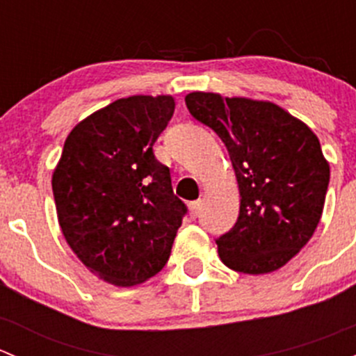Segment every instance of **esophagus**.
<instances>
[{
	"instance_id": "1",
	"label": "esophagus",
	"mask_w": 356,
	"mask_h": 356,
	"mask_svg": "<svg viewBox=\"0 0 356 356\" xmlns=\"http://www.w3.org/2000/svg\"><path fill=\"white\" fill-rule=\"evenodd\" d=\"M189 213H191L193 218L200 217V213H201V200L191 201V203H189Z\"/></svg>"
}]
</instances>
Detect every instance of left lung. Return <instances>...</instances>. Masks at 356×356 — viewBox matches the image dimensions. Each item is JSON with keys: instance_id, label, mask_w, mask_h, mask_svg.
Wrapping results in <instances>:
<instances>
[{"instance_id": "8db88e82", "label": "left lung", "mask_w": 356, "mask_h": 356, "mask_svg": "<svg viewBox=\"0 0 356 356\" xmlns=\"http://www.w3.org/2000/svg\"><path fill=\"white\" fill-rule=\"evenodd\" d=\"M189 113L217 132L238 179L239 217L217 239L218 257L243 274H268L314 236L329 186V163L312 129L270 102L195 91Z\"/></svg>"}]
</instances>
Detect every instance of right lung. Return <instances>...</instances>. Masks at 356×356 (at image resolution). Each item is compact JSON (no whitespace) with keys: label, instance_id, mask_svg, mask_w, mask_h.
Returning <instances> with one entry per match:
<instances>
[{"label":"right lung","instance_id":"1","mask_svg":"<svg viewBox=\"0 0 356 356\" xmlns=\"http://www.w3.org/2000/svg\"><path fill=\"white\" fill-rule=\"evenodd\" d=\"M172 96H129L79 122L51 186L60 227L79 260L110 284H141L170 257L188 208L153 153Z\"/></svg>","mask_w":356,"mask_h":356}]
</instances>
